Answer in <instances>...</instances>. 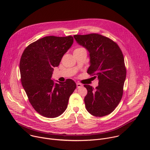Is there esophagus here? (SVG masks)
I'll list each match as a JSON object with an SVG mask.
<instances>
[{"mask_svg":"<svg viewBox=\"0 0 150 150\" xmlns=\"http://www.w3.org/2000/svg\"><path fill=\"white\" fill-rule=\"evenodd\" d=\"M76 87H77L78 88H81V87H82V85L81 83H76Z\"/></svg>","mask_w":150,"mask_h":150,"instance_id":"esophagus-1","label":"esophagus"}]
</instances>
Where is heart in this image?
<instances>
[{"label": "heart", "instance_id": "1", "mask_svg": "<svg viewBox=\"0 0 150 150\" xmlns=\"http://www.w3.org/2000/svg\"><path fill=\"white\" fill-rule=\"evenodd\" d=\"M83 51H86L85 49L83 47H78L76 48V49H75L74 53H78V52H83Z\"/></svg>", "mask_w": 150, "mask_h": 150}]
</instances>
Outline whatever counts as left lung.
Returning <instances> with one entry per match:
<instances>
[{"label": "left lung", "mask_w": 150, "mask_h": 150, "mask_svg": "<svg viewBox=\"0 0 150 150\" xmlns=\"http://www.w3.org/2000/svg\"><path fill=\"white\" fill-rule=\"evenodd\" d=\"M78 45L89 52L90 66L87 73L98 79L94 88L84 85L87 94L84 98L85 108L92 115L102 117L111 113L123 95L126 68L122 52L110 38L98 34L75 35Z\"/></svg>", "instance_id": "8db88e82"}]
</instances>
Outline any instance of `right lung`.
<instances>
[{"label": "right lung", "instance_id": "1", "mask_svg": "<svg viewBox=\"0 0 150 150\" xmlns=\"http://www.w3.org/2000/svg\"><path fill=\"white\" fill-rule=\"evenodd\" d=\"M73 42L71 35L47 36L30 44L21 56L19 70L23 87L33 108L46 117H56L65 112L76 87L71 79L64 82L52 79L54 68L59 65Z\"/></svg>", "mask_w": 150, "mask_h": 150}]
</instances>
